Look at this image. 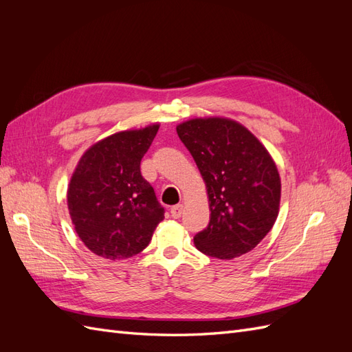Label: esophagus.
Returning <instances> with one entry per match:
<instances>
[{
  "label": "esophagus",
  "instance_id": "34e87169",
  "mask_svg": "<svg viewBox=\"0 0 352 352\" xmlns=\"http://www.w3.org/2000/svg\"><path fill=\"white\" fill-rule=\"evenodd\" d=\"M182 211H184V206L182 204H176V206H173L172 208H170V212H172V216L175 219H179L180 216H182Z\"/></svg>",
  "mask_w": 352,
  "mask_h": 352
}]
</instances>
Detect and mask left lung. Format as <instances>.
Listing matches in <instances>:
<instances>
[{
  "instance_id": "left-lung-1",
  "label": "left lung",
  "mask_w": 352,
  "mask_h": 352,
  "mask_svg": "<svg viewBox=\"0 0 352 352\" xmlns=\"http://www.w3.org/2000/svg\"><path fill=\"white\" fill-rule=\"evenodd\" d=\"M206 180L210 223L194 243L202 254L232 260L254 250L279 212L280 177L267 150L242 124L210 117L176 127Z\"/></svg>"
}]
</instances>
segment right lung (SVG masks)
Listing matches in <instances>:
<instances>
[{
    "instance_id": "obj_1",
    "label": "right lung",
    "mask_w": 352,
    "mask_h": 352,
    "mask_svg": "<svg viewBox=\"0 0 352 352\" xmlns=\"http://www.w3.org/2000/svg\"><path fill=\"white\" fill-rule=\"evenodd\" d=\"M157 132L158 124H153L114 133L92 145L74 170L67 190L72 223L100 257L140 254L164 219V207L141 175V160Z\"/></svg>"
}]
</instances>
